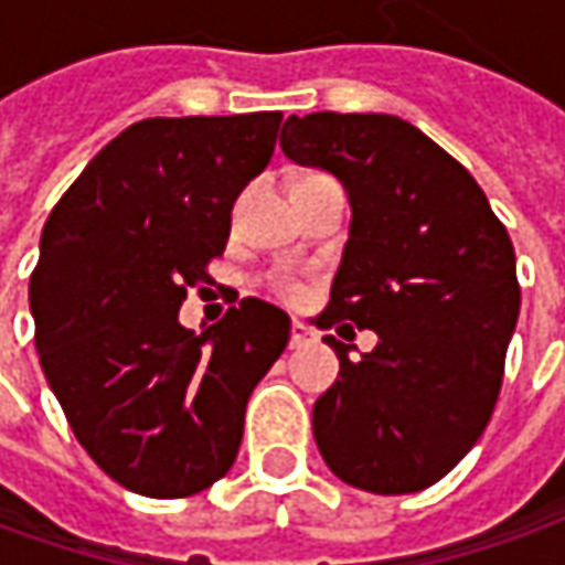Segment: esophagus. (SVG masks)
<instances>
[{
    "label": "esophagus",
    "instance_id": "esophagus-1",
    "mask_svg": "<svg viewBox=\"0 0 565 565\" xmlns=\"http://www.w3.org/2000/svg\"><path fill=\"white\" fill-rule=\"evenodd\" d=\"M317 339V333L308 327V323H301V320H292V330H289V342H292V349H301V345H311Z\"/></svg>",
    "mask_w": 565,
    "mask_h": 565
}]
</instances>
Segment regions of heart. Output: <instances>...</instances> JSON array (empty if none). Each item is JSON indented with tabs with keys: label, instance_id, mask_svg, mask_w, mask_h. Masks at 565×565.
I'll list each match as a JSON object with an SVG mask.
<instances>
[{
	"label": "heart",
	"instance_id": "1",
	"mask_svg": "<svg viewBox=\"0 0 565 565\" xmlns=\"http://www.w3.org/2000/svg\"><path fill=\"white\" fill-rule=\"evenodd\" d=\"M273 286H276V292L286 295V298H301L305 295V286L298 279H292V276H276Z\"/></svg>",
	"mask_w": 565,
	"mask_h": 565
}]
</instances>
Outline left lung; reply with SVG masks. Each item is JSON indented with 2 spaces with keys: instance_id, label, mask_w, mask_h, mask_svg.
Instances as JSON below:
<instances>
[{
  "instance_id": "obj_1",
  "label": "left lung",
  "mask_w": 565,
  "mask_h": 565,
  "mask_svg": "<svg viewBox=\"0 0 565 565\" xmlns=\"http://www.w3.org/2000/svg\"><path fill=\"white\" fill-rule=\"evenodd\" d=\"M279 143L352 201L320 330L380 337L359 361L323 337L339 380L315 402L317 449L352 488H430L478 444L503 386L522 305L510 232L466 166L399 116H292Z\"/></svg>"
}]
</instances>
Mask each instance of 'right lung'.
Instances as JSON below:
<instances>
[{
	"instance_id": "add662e5",
	"label": "right lung",
	"mask_w": 565,
	"mask_h": 565,
	"mask_svg": "<svg viewBox=\"0 0 565 565\" xmlns=\"http://www.w3.org/2000/svg\"><path fill=\"white\" fill-rule=\"evenodd\" d=\"M282 113L143 119L53 206L31 273L36 355L77 444L153 500L226 475L289 315L242 298L204 333L179 323L223 257L232 204L270 163Z\"/></svg>"
}]
</instances>
